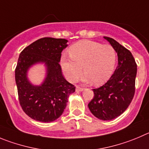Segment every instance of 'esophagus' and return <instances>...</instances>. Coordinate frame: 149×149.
Instances as JSON below:
<instances>
[{
  "instance_id": "esophagus-1",
  "label": "esophagus",
  "mask_w": 149,
  "mask_h": 149,
  "mask_svg": "<svg viewBox=\"0 0 149 149\" xmlns=\"http://www.w3.org/2000/svg\"><path fill=\"white\" fill-rule=\"evenodd\" d=\"M84 90V88L82 87H80L79 86H76V92H81Z\"/></svg>"
}]
</instances>
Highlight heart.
Instances as JSON below:
<instances>
[{
    "mask_svg": "<svg viewBox=\"0 0 149 149\" xmlns=\"http://www.w3.org/2000/svg\"><path fill=\"white\" fill-rule=\"evenodd\" d=\"M70 59L63 56L61 67L68 81H76L83 71L87 82L101 85L110 79L115 70L117 54L110 45H102L98 42L81 40L69 48Z\"/></svg>",
    "mask_w": 149,
    "mask_h": 149,
    "instance_id": "1",
    "label": "heart"
}]
</instances>
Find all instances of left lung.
I'll return each instance as SVG.
<instances>
[{
  "label": "left lung",
  "instance_id": "1",
  "mask_svg": "<svg viewBox=\"0 0 149 149\" xmlns=\"http://www.w3.org/2000/svg\"><path fill=\"white\" fill-rule=\"evenodd\" d=\"M118 54V65L107 82L93 89L94 97L88 104L90 112L97 118L111 120L124 112L135 91L137 65L132 54L110 37H104Z\"/></svg>",
  "mask_w": 149,
  "mask_h": 149
}]
</instances>
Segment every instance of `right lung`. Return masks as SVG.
I'll use <instances>...</instances> for the list:
<instances>
[{
  "label": "right lung",
  "instance_id": "add662e5",
  "mask_svg": "<svg viewBox=\"0 0 149 149\" xmlns=\"http://www.w3.org/2000/svg\"><path fill=\"white\" fill-rule=\"evenodd\" d=\"M68 42L44 37L24 48L19 56L15 69L19 101L25 113L37 121L49 123L59 118L69 95L75 92L76 87L64 78L59 65ZM37 63H43L47 69L45 79L40 86L33 85L27 78L29 69Z\"/></svg>",
  "mask_w": 149,
  "mask_h": 149
}]
</instances>
